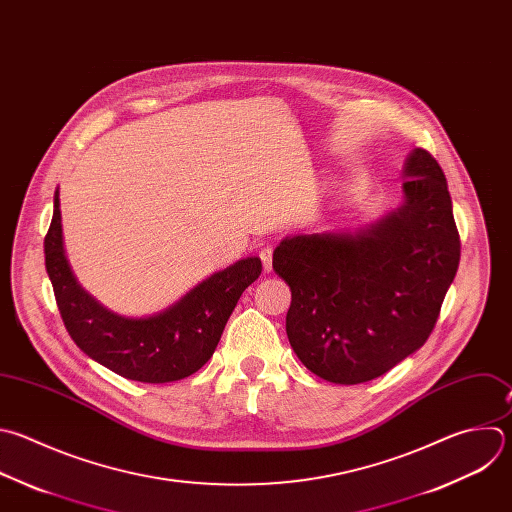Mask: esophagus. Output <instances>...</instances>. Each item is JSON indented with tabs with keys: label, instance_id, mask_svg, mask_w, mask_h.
Wrapping results in <instances>:
<instances>
[{
	"label": "esophagus",
	"instance_id": "esophagus-1",
	"mask_svg": "<svg viewBox=\"0 0 512 512\" xmlns=\"http://www.w3.org/2000/svg\"><path fill=\"white\" fill-rule=\"evenodd\" d=\"M259 257H261V261H263V269L269 273V271L273 269V249H271V247H263V249L259 251Z\"/></svg>",
	"mask_w": 512,
	"mask_h": 512
}]
</instances>
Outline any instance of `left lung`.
Wrapping results in <instances>:
<instances>
[{"instance_id": "obj_1", "label": "left lung", "mask_w": 512, "mask_h": 512, "mask_svg": "<svg viewBox=\"0 0 512 512\" xmlns=\"http://www.w3.org/2000/svg\"><path fill=\"white\" fill-rule=\"evenodd\" d=\"M404 203L358 233L295 235L273 253L291 287L285 319L301 364L333 384L370 382L430 337L460 261L446 177L414 148Z\"/></svg>"}]
</instances>
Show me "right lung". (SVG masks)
<instances>
[{
  "instance_id": "1",
  "label": "right lung",
  "mask_w": 512,
  "mask_h": 512,
  "mask_svg": "<svg viewBox=\"0 0 512 512\" xmlns=\"http://www.w3.org/2000/svg\"><path fill=\"white\" fill-rule=\"evenodd\" d=\"M44 253L56 303L74 344L114 374L146 384L177 382L201 370L211 360L241 293L263 269L259 257H247L213 273L160 313L118 315L84 291L68 265L58 191Z\"/></svg>"
}]
</instances>
